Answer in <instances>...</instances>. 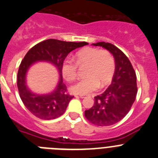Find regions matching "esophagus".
<instances>
[{"label": "esophagus", "instance_id": "esophagus-1", "mask_svg": "<svg viewBox=\"0 0 158 158\" xmlns=\"http://www.w3.org/2000/svg\"><path fill=\"white\" fill-rule=\"evenodd\" d=\"M79 98H85L86 97L85 95H79Z\"/></svg>", "mask_w": 158, "mask_h": 158}]
</instances>
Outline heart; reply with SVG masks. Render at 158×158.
<instances>
[{"label": "heart", "instance_id": "b5f03b06", "mask_svg": "<svg viewBox=\"0 0 158 158\" xmlns=\"http://www.w3.org/2000/svg\"><path fill=\"white\" fill-rule=\"evenodd\" d=\"M75 60L67 58L62 62L61 71L64 78L69 82L77 76V65L87 64L85 76L87 78L78 81L70 87L75 94L86 95L95 91L99 86L104 87L111 82L115 72V60L109 51L93 47H86L77 52Z\"/></svg>", "mask_w": 158, "mask_h": 158}]
</instances>
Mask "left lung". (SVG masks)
Wrapping results in <instances>:
<instances>
[{
    "instance_id": "obj_1",
    "label": "left lung",
    "mask_w": 158,
    "mask_h": 158,
    "mask_svg": "<svg viewBox=\"0 0 158 158\" xmlns=\"http://www.w3.org/2000/svg\"><path fill=\"white\" fill-rule=\"evenodd\" d=\"M113 54L115 72L112 83L100 95L94 97V105L85 111V116L97 126H110L116 123L128 113L137 94L136 75L127 56L111 43H94Z\"/></svg>"
}]
</instances>
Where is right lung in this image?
Instances as JSON below:
<instances>
[{
	"label": "right lung",
	"instance_id": "add662e5",
	"mask_svg": "<svg viewBox=\"0 0 158 158\" xmlns=\"http://www.w3.org/2000/svg\"><path fill=\"white\" fill-rule=\"evenodd\" d=\"M88 45L87 42H64L48 39L35 45L27 52L19 65L17 75V86L24 106L33 115L42 120H52L64 113L73 98L66 93L63 82L61 64L70 52ZM38 62H47L54 66L59 73L58 85L50 93L39 95L31 91L26 84V75L29 68Z\"/></svg>",
	"mask_w": 158,
	"mask_h": 158
}]
</instances>
